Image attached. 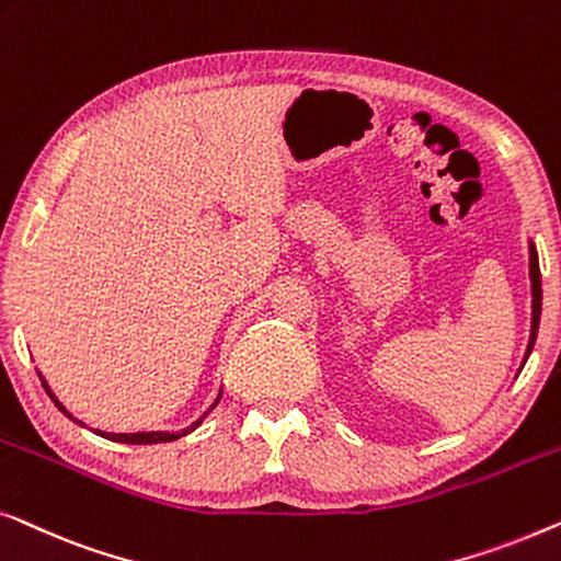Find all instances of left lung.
<instances>
[{
	"mask_svg": "<svg viewBox=\"0 0 561 561\" xmlns=\"http://www.w3.org/2000/svg\"><path fill=\"white\" fill-rule=\"evenodd\" d=\"M528 277H531V335H528L524 363L528 356H531L536 333H539V320H541V272H539V254H536L534 241H528ZM524 363H520V368H524Z\"/></svg>",
	"mask_w": 561,
	"mask_h": 561,
	"instance_id": "1",
	"label": "left lung"
}]
</instances>
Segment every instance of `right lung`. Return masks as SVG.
I'll return each instance as SVG.
<instances>
[{
  "label": "right lung",
  "mask_w": 561,
  "mask_h": 561,
  "mask_svg": "<svg viewBox=\"0 0 561 561\" xmlns=\"http://www.w3.org/2000/svg\"><path fill=\"white\" fill-rule=\"evenodd\" d=\"M37 376H41V381H43V386H45L47 397H50V399L55 401V407H58V409H60V412L68 416V420H73L76 424H81V427H85V424H83L81 420H76V416H73V414H70V412H68V409L60 404V401H58V397H55V393L50 391V386H47V381H45V378H43V374H41V370H37ZM220 393H224V389H220V391H218V397H216V401H213V404H210V409H208V412H203V416H201V420H195V422L191 424V427H185L183 432H131V435H114V432H101V430H96V435H101V437H106V439H112V442H124V445H157V442H172V439H178V437H183V435H187V432L198 430V427H201V424H203V420H205V416H208V414L213 412V409H216V407H218V401H220Z\"/></svg>",
  "instance_id": "add662e5"
}]
</instances>
